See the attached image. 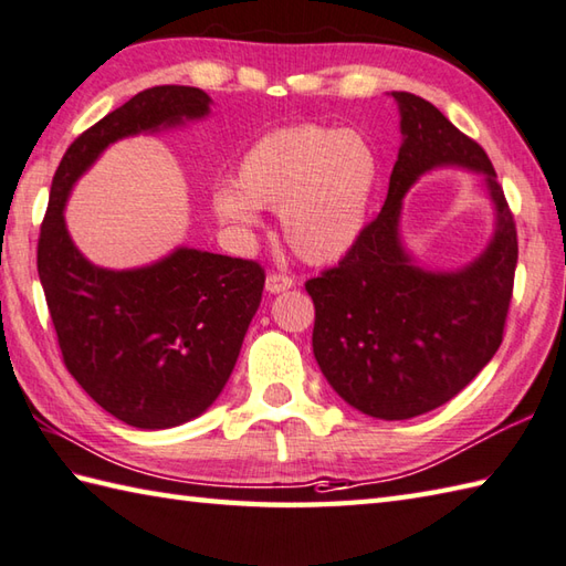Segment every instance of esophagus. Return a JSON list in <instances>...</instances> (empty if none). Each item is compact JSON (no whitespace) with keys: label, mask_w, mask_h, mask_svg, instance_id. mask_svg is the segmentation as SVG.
I'll use <instances>...</instances> for the list:
<instances>
[{"label":"esophagus","mask_w":566,"mask_h":566,"mask_svg":"<svg viewBox=\"0 0 566 566\" xmlns=\"http://www.w3.org/2000/svg\"><path fill=\"white\" fill-rule=\"evenodd\" d=\"M295 285V279L293 275H287L283 271H271L269 279H266V291L269 293H283L287 291V287Z\"/></svg>","instance_id":"obj_1"}]
</instances>
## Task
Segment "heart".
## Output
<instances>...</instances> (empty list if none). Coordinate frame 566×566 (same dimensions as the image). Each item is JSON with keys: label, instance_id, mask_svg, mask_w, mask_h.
<instances>
[{"label": "heart", "instance_id": "obj_1", "mask_svg": "<svg viewBox=\"0 0 566 566\" xmlns=\"http://www.w3.org/2000/svg\"><path fill=\"white\" fill-rule=\"evenodd\" d=\"M378 180L374 146L359 132L303 122L263 134L241 156L237 182L212 188L219 222L259 224V207L281 210L283 234L300 259H339L359 239Z\"/></svg>", "mask_w": 566, "mask_h": 566}]
</instances>
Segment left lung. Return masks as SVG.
<instances>
[{
    "label": "left lung",
    "mask_w": 566,
    "mask_h": 566,
    "mask_svg": "<svg viewBox=\"0 0 566 566\" xmlns=\"http://www.w3.org/2000/svg\"><path fill=\"white\" fill-rule=\"evenodd\" d=\"M394 97L406 142L386 205L337 266L305 283L322 374L352 408L378 420L430 412L476 378L503 342L517 263L515 219L486 151L428 99ZM434 165L483 171L500 212L492 247L459 274L412 268L397 239L401 195Z\"/></svg>",
    "instance_id": "left-lung-1"
}]
</instances>
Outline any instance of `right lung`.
Wrapping results in <instances>:
<instances>
[{"instance_id": "right-lung-1", "label": "right lung", "mask_w": 566, "mask_h": 566, "mask_svg": "<svg viewBox=\"0 0 566 566\" xmlns=\"http://www.w3.org/2000/svg\"><path fill=\"white\" fill-rule=\"evenodd\" d=\"M210 112L200 87L138 92L67 146L39 234V279L71 376L114 418L166 430L198 418L232 376L266 271L259 261L178 249L138 271L83 259L63 222L73 182L122 136Z\"/></svg>"}]
</instances>
